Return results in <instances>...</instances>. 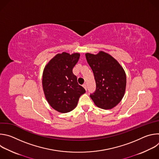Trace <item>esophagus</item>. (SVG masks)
Masks as SVG:
<instances>
[{
    "label": "esophagus",
    "mask_w": 159,
    "mask_h": 159,
    "mask_svg": "<svg viewBox=\"0 0 159 159\" xmlns=\"http://www.w3.org/2000/svg\"><path fill=\"white\" fill-rule=\"evenodd\" d=\"M82 86H83V87H84V88L87 90V85H86V84H83V85H82Z\"/></svg>",
    "instance_id": "1"
}]
</instances>
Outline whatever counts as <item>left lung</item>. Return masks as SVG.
Listing matches in <instances>:
<instances>
[{
  "label": "left lung",
  "instance_id": "1",
  "mask_svg": "<svg viewBox=\"0 0 159 159\" xmlns=\"http://www.w3.org/2000/svg\"><path fill=\"white\" fill-rule=\"evenodd\" d=\"M85 57L96 84V91L90 97L100 108H113L120 103L125 93L126 77L124 69L116 59L102 51L97 55L87 53Z\"/></svg>",
  "mask_w": 159,
  "mask_h": 159
}]
</instances>
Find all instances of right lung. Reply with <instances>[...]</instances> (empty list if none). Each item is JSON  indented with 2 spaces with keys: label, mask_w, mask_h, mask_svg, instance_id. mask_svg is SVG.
<instances>
[{
  "label": "right lung",
  "mask_w": 159,
  "mask_h": 159,
  "mask_svg": "<svg viewBox=\"0 0 159 159\" xmlns=\"http://www.w3.org/2000/svg\"><path fill=\"white\" fill-rule=\"evenodd\" d=\"M79 58V53H58L44 69L42 85L45 98L49 104L60 112L72 111L80 96L85 93L72 72Z\"/></svg>",
  "instance_id": "1"
}]
</instances>
